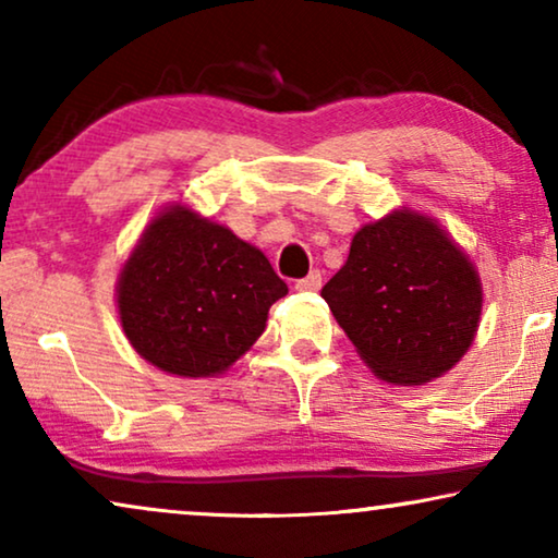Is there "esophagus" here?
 Listing matches in <instances>:
<instances>
[{
    "label": "esophagus",
    "instance_id": "obj_1",
    "mask_svg": "<svg viewBox=\"0 0 558 558\" xmlns=\"http://www.w3.org/2000/svg\"><path fill=\"white\" fill-rule=\"evenodd\" d=\"M294 287L300 289V292H317V289L323 287V274H319L317 269L310 271L304 279H296Z\"/></svg>",
    "mask_w": 558,
    "mask_h": 558
}]
</instances>
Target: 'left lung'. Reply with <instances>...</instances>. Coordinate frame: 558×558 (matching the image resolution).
<instances>
[{
    "label": "left lung",
    "instance_id": "left-lung-1",
    "mask_svg": "<svg viewBox=\"0 0 558 558\" xmlns=\"http://www.w3.org/2000/svg\"><path fill=\"white\" fill-rule=\"evenodd\" d=\"M323 300L378 378L422 386L468 353L483 284L437 220L403 208L353 235Z\"/></svg>",
    "mask_w": 558,
    "mask_h": 558
}]
</instances>
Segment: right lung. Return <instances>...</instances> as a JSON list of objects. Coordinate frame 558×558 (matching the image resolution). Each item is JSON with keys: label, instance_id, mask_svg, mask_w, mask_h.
<instances>
[{"label": "right lung", "instance_id": "add662e5", "mask_svg": "<svg viewBox=\"0 0 558 558\" xmlns=\"http://www.w3.org/2000/svg\"><path fill=\"white\" fill-rule=\"evenodd\" d=\"M289 292L269 258L226 226L170 205L144 228L119 274L124 335L144 361L182 378L231 368Z\"/></svg>", "mask_w": 558, "mask_h": 558}]
</instances>
